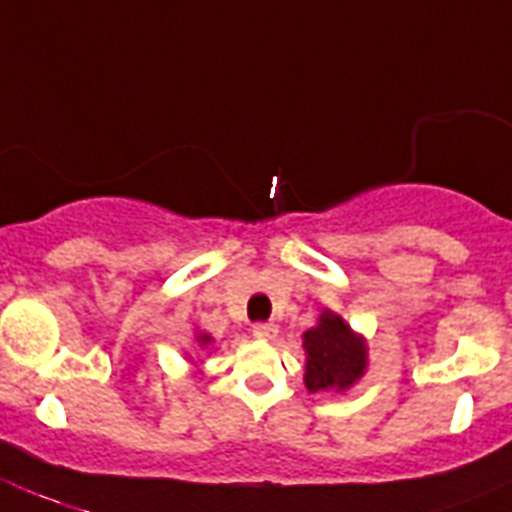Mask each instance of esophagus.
Returning <instances> with one entry per match:
<instances>
[{
    "label": "esophagus",
    "mask_w": 512,
    "mask_h": 512,
    "mask_svg": "<svg viewBox=\"0 0 512 512\" xmlns=\"http://www.w3.org/2000/svg\"><path fill=\"white\" fill-rule=\"evenodd\" d=\"M252 335L257 337V340H273L275 335H278V324L273 322H260L252 327Z\"/></svg>",
    "instance_id": "esophagus-1"
}]
</instances>
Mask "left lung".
Wrapping results in <instances>:
<instances>
[{
    "mask_svg": "<svg viewBox=\"0 0 512 512\" xmlns=\"http://www.w3.org/2000/svg\"><path fill=\"white\" fill-rule=\"evenodd\" d=\"M304 386L309 391L345 394L368 371V342L332 309H322L317 324L304 332Z\"/></svg>",
    "mask_w": 512,
    "mask_h": 512,
    "instance_id": "obj_1",
    "label": "left lung"
}]
</instances>
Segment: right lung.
<instances>
[{
    "label": "right lung",
    "mask_w": 512,
    "mask_h": 512,
    "mask_svg": "<svg viewBox=\"0 0 512 512\" xmlns=\"http://www.w3.org/2000/svg\"><path fill=\"white\" fill-rule=\"evenodd\" d=\"M211 342H213V337L208 335V332L195 330V345H198V350H208V345H211ZM188 358H190V361H193V363H198V353H195V358L188 353Z\"/></svg>",
    "instance_id": "1"
}]
</instances>
